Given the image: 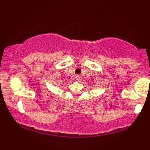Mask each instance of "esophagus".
<instances>
[{
    "label": "esophagus",
    "instance_id": "obj_1",
    "mask_svg": "<svg viewBox=\"0 0 150 150\" xmlns=\"http://www.w3.org/2000/svg\"><path fill=\"white\" fill-rule=\"evenodd\" d=\"M75 79H76L77 80H80L81 79V76L80 75H77L76 76H75Z\"/></svg>",
    "mask_w": 150,
    "mask_h": 150
}]
</instances>
